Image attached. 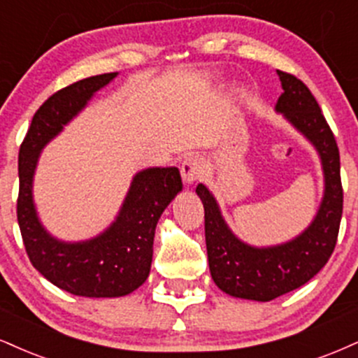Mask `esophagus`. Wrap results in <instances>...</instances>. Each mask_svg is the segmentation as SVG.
Masks as SVG:
<instances>
[{"label": "esophagus", "mask_w": 358, "mask_h": 358, "mask_svg": "<svg viewBox=\"0 0 358 358\" xmlns=\"http://www.w3.org/2000/svg\"><path fill=\"white\" fill-rule=\"evenodd\" d=\"M205 173V162L200 155H188L182 163V178L185 183H193Z\"/></svg>", "instance_id": "34e87169"}]
</instances>
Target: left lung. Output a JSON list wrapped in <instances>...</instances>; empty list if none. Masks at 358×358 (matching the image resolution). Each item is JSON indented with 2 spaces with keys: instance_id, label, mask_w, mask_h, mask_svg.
<instances>
[{
  "instance_id": "obj_1",
  "label": "left lung",
  "mask_w": 358,
  "mask_h": 358,
  "mask_svg": "<svg viewBox=\"0 0 358 358\" xmlns=\"http://www.w3.org/2000/svg\"><path fill=\"white\" fill-rule=\"evenodd\" d=\"M277 73L283 93L275 110L312 141L324 165L325 195L315 220L292 242L250 247L228 230L208 188L201 183L196 187L205 208L206 253L213 282L228 295L258 302H270L305 285L324 268L337 243L343 210L340 153L334 133L307 85L290 73Z\"/></svg>"
}]
</instances>
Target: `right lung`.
Listing matches in <instances>:
<instances>
[{
    "mask_svg": "<svg viewBox=\"0 0 358 358\" xmlns=\"http://www.w3.org/2000/svg\"><path fill=\"white\" fill-rule=\"evenodd\" d=\"M116 73L90 76L58 90L34 113L20 146L18 223L34 268L62 290L80 296H123L150 273L158 218L182 190L178 168H148L133 178L116 222L96 238L63 243L46 234L33 205L31 182L41 148Z\"/></svg>",
    "mask_w": 358,
    "mask_h": 358,
    "instance_id": "1",
    "label": "right lung"
}]
</instances>
